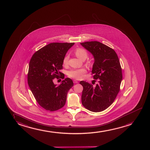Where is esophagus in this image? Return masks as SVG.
<instances>
[{"mask_svg":"<svg viewBox=\"0 0 150 150\" xmlns=\"http://www.w3.org/2000/svg\"><path fill=\"white\" fill-rule=\"evenodd\" d=\"M74 83H76H76H78L79 82L78 81H76V80H74Z\"/></svg>","mask_w":150,"mask_h":150,"instance_id":"obj_1","label":"esophagus"}]
</instances>
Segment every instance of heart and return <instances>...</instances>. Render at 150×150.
I'll list each match as a JSON object with an SVG mask.
<instances>
[{
	"mask_svg": "<svg viewBox=\"0 0 150 150\" xmlns=\"http://www.w3.org/2000/svg\"><path fill=\"white\" fill-rule=\"evenodd\" d=\"M74 53L76 55V57H78L79 59L82 61H84L86 59L88 56V53L87 51L84 49L82 48H76L74 50ZM68 59H69L68 55H66L64 57L63 61L64 65L66 66L67 65ZM86 72V70L84 68L76 69L71 70L69 71L68 72V75L70 77L79 80V79H82L84 77L85 74Z\"/></svg>",
	"mask_w": 150,
	"mask_h": 150,
	"instance_id": "1",
	"label": "heart"
}]
</instances>
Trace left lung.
<instances>
[{
  "label": "left lung",
  "mask_w": 150,
  "mask_h": 150,
  "mask_svg": "<svg viewBox=\"0 0 150 150\" xmlns=\"http://www.w3.org/2000/svg\"><path fill=\"white\" fill-rule=\"evenodd\" d=\"M80 44L93 55L91 72L93 78L99 79L95 87L86 81L80 82L83 87L82 103L90 111L102 112L113 103L120 91L122 79L120 61L116 52L101 42L91 41Z\"/></svg>",
  "instance_id": "8db88e82"
}]
</instances>
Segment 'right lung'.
Wrapping results in <instances>:
<instances>
[{
    "label": "right lung",
    "mask_w": 150,
    "mask_h": 150,
    "mask_svg": "<svg viewBox=\"0 0 150 150\" xmlns=\"http://www.w3.org/2000/svg\"><path fill=\"white\" fill-rule=\"evenodd\" d=\"M74 42H53L34 53L29 65L28 83L39 105L45 110L55 111L65 105L68 91L74 86L71 79L65 78L57 86L53 82L59 77L63 61ZM64 74L60 78L64 79Z\"/></svg>",
    "instance_id": "obj_1"
}]
</instances>
